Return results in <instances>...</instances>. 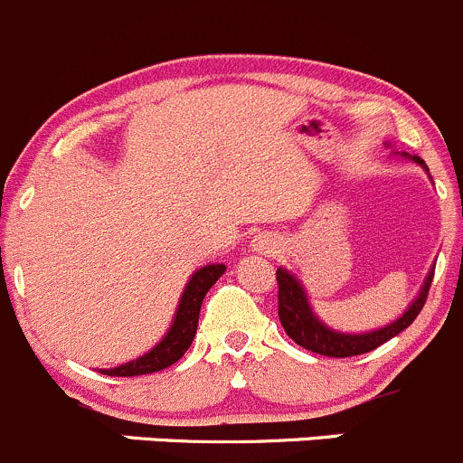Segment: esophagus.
<instances>
[{
  "label": "esophagus",
  "instance_id": "1",
  "mask_svg": "<svg viewBox=\"0 0 463 463\" xmlns=\"http://www.w3.org/2000/svg\"><path fill=\"white\" fill-rule=\"evenodd\" d=\"M255 249L258 250H269V249H273V244H271V240H269V237H264V240H255Z\"/></svg>",
  "mask_w": 463,
  "mask_h": 463
}]
</instances>
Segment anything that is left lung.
I'll return each instance as SVG.
<instances>
[{
  "label": "left lung",
  "instance_id": "8db88e82",
  "mask_svg": "<svg viewBox=\"0 0 463 463\" xmlns=\"http://www.w3.org/2000/svg\"><path fill=\"white\" fill-rule=\"evenodd\" d=\"M414 163L423 165V160L419 156H414ZM434 269L430 271V276L425 278V285L420 289L419 298L410 305L405 314H402L398 321H393L392 326L380 327V330L366 332V335H344V332H335L330 327L323 326L317 317L312 314L307 303V296H305L303 287L298 285L294 276H291L287 269H278L276 280H278V317H280L282 327H285L287 335L296 341L298 345H303L305 351L318 353V355L326 357H353V355H364V353L375 351L378 345H383L384 341H389L392 336L401 335L405 327L411 326L416 317L423 309L425 300H428L430 285H432Z\"/></svg>",
  "mask_w": 463,
  "mask_h": 463
}]
</instances>
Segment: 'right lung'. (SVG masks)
Masks as SVG:
<instances>
[{"mask_svg":"<svg viewBox=\"0 0 463 463\" xmlns=\"http://www.w3.org/2000/svg\"><path fill=\"white\" fill-rule=\"evenodd\" d=\"M223 271H226L223 264H208V267L199 269L192 276V280L187 282L185 291H183V298L176 309V318H174L167 336L156 345L154 351L142 355L140 360H133L128 364L118 366V369H106L101 373L115 375V378H133V375H146L156 373V371H163L167 366H172L174 362L181 360L187 348L192 345V341H194L196 327H199L201 303H203L208 289L222 278Z\"/></svg>","mask_w":463,"mask_h":463,"instance_id":"right-lung-1","label":"right lung"}]
</instances>
